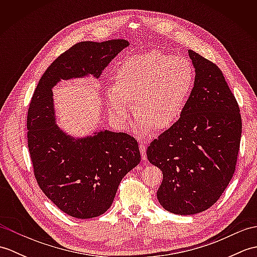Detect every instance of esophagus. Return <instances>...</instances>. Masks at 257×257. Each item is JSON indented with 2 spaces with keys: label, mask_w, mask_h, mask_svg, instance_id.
Here are the masks:
<instances>
[{
  "label": "esophagus",
  "mask_w": 257,
  "mask_h": 257,
  "mask_svg": "<svg viewBox=\"0 0 257 257\" xmlns=\"http://www.w3.org/2000/svg\"><path fill=\"white\" fill-rule=\"evenodd\" d=\"M139 149H140L141 158H143V160H146V159H147V155H146V145H145V144H140V145H139Z\"/></svg>",
  "instance_id": "obj_1"
}]
</instances>
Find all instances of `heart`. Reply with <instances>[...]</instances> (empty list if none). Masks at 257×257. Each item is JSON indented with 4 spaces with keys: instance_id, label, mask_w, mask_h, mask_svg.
Returning a JSON list of instances; mask_svg holds the SVG:
<instances>
[{
    "instance_id": "obj_1",
    "label": "heart",
    "mask_w": 257,
    "mask_h": 257,
    "mask_svg": "<svg viewBox=\"0 0 257 257\" xmlns=\"http://www.w3.org/2000/svg\"><path fill=\"white\" fill-rule=\"evenodd\" d=\"M193 84V66L187 58L160 51L133 55L120 64L114 87L107 90L109 112L124 127L134 103L141 132L168 129L182 116Z\"/></svg>"
}]
</instances>
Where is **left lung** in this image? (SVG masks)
Masks as SVG:
<instances>
[{"mask_svg": "<svg viewBox=\"0 0 257 257\" xmlns=\"http://www.w3.org/2000/svg\"><path fill=\"white\" fill-rule=\"evenodd\" d=\"M194 86L182 116L147 148L162 171L157 196L163 209L191 215L220 199L235 172L242 135L238 103L222 70L189 50Z\"/></svg>", "mask_w": 257, "mask_h": 257, "instance_id": "1", "label": "left lung"}]
</instances>
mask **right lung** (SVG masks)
<instances>
[{
  "instance_id": "add662e5",
  "label": "right lung",
  "mask_w": 257,
  "mask_h": 257,
  "mask_svg": "<svg viewBox=\"0 0 257 257\" xmlns=\"http://www.w3.org/2000/svg\"><path fill=\"white\" fill-rule=\"evenodd\" d=\"M125 40L80 42L54 61L38 81L27 111V146L33 171L44 194L59 210L77 219L103 214L119 183L141 160L133 136L105 132L74 140L55 124L52 87L87 74L99 77Z\"/></svg>"
}]
</instances>
